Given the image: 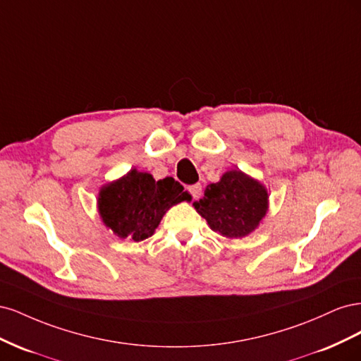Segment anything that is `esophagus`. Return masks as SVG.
Here are the masks:
<instances>
[{"label":"esophagus","mask_w":361,"mask_h":361,"mask_svg":"<svg viewBox=\"0 0 361 361\" xmlns=\"http://www.w3.org/2000/svg\"><path fill=\"white\" fill-rule=\"evenodd\" d=\"M188 190H190V192H191V195H192L194 199H199L200 195H202V185H200V183L191 185V187H190Z\"/></svg>","instance_id":"34e87169"}]
</instances>
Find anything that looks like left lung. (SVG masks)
<instances>
[{
	"mask_svg": "<svg viewBox=\"0 0 361 361\" xmlns=\"http://www.w3.org/2000/svg\"><path fill=\"white\" fill-rule=\"evenodd\" d=\"M269 194L264 183L241 170H228L192 206L214 232L226 238H245L264 220Z\"/></svg>",
	"mask_w": 361,
	"mask_h": 361,
	"instance_id": "8db88e82",
	"label": "left lung"
}]
</instances>
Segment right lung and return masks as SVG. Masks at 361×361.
<instances>
[{"label":"right lung","mask_w":361,"mask_h":361,"mask_svg":"<svg viewBox=\"0 0 361 361\" xmlns=\"http://www.w3.org/2000/svg\"><path fill=\"white\" fill-rule=\"evenodd\" d=\"M180 202H191V194L179 182L173 178L155 180L150 173L133 169L102 185L97 211L116 236L140 243L154 235L162 216Z\"/></svg>","instance_id":"obj_1"}]
</instances>
